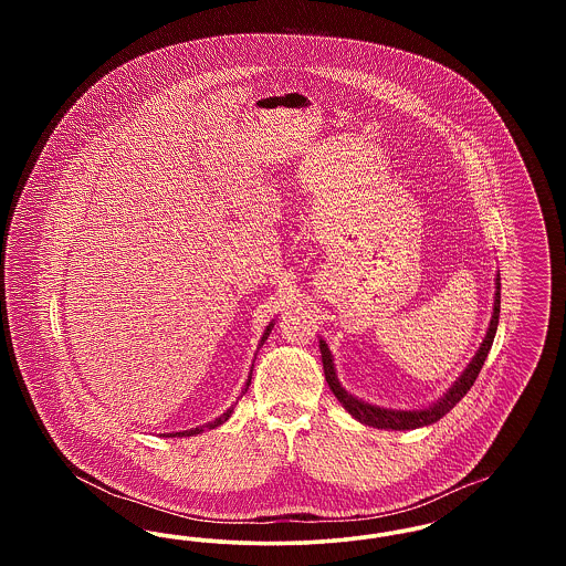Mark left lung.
<instances>
[{"label":"left lung","mask_w":566,"mask_h":566,"mask_svg":"<svg viewBox=\"0 0 566 566\" xmlns=\"http://www.w3.org/2000/svg\"><path fill=\"white\" fill-rule=\"evenodd\" d=\"M494 289L496 291H494L492 318H490V324H488V331H485L484 342H482L480 350L475 352V356L471 358L467 369L458 376L457 381L434 403L420 407V409H386V407L367 403V401L354 397L339 384L337 371H335V363H333V354L328 350L326 342L321 337L324 377H326L328 388L333 390L337 401L350 413L352 418H356L358 422H363L367 427L386 429V431H413V429H420V427L434 424L450 409H454V405L471 390L473 381L478 379L482 367H484L485 356H488V352L492 348V342H494V335H496V326H499V314H501V275L499 273H496V280H494Z\"/></svg>","instance_id":"obj_1"}]
</instances>
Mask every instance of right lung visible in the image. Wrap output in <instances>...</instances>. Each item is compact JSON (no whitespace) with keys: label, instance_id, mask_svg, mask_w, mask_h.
Listing matches in <instances>:
<instances>
[{"label":"right lung","instance_id":"right-lung-1","mask_svg":"<svg viewBox=\"0 0 566 566\" xmlns=\"http://www.w3.org/2000/svg\"><path fill=\"white\" fill-rule=\"evenodd\" d=\"M273 321H271L270 326L265 328V333H263V337H261V344H259V348L265 344V339L270 337L271 328H273ZM254 367V365H252ZM252 367H250V374H248V379H245V384H243L242 395L248 390V386H250V379H252ZM231 413H233V407H229L222 416H218L216 420L212 422H208V424H203V427H197V429H189V431H180V432H163V437H192V434H199V432L206 431V429H216V427H220V424H224L229 418H231Z\"/></svg>","mask_w":566,"mask_h":566}]
</instances>
